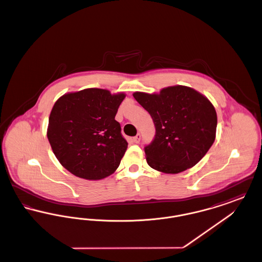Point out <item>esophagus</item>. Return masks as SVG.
I'll return each mask as SVG.
<instances>
[{
	"mask_svg": "<svg viewBox=\"0 0 262 262\" xmlns=\"http://www.w3.org/2000/svg\"><path fill=\"white\" fill-rule=\"evenodd\" d=\"M133 141H134L135 143H138V142L140 141V135L137 134V136L133 138Z\"/></svg>",
	"mask_w": 262,
	"mask_h": 262,
	"instance_id": "esophagus-1",
	"label": "esophagus"
}]
</instances>
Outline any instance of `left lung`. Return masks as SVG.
<instances>
[{
  "label": "left lung",
  "instance_id": "8db88e82",
  "mask_svg": "<svg viewBox=\"0 0 262 262\" xmlns=\"http://www.w3.org/2000/svg\"><path fill=\"white\" fill-rule=\"evenodd\" d=\"M134 97L155 125V137L144 147L151 168L178 174L200 162L216 136L217 115L209 100L183 85L164 88L159 94L135 92Z\"/></svg>",
  "mask_w": 262,
  "mask_h": 262
}]
</instances>
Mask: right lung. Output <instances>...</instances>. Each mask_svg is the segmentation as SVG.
<instances>
[{"instance_id":"1","label":"right lung","mask_w":262,"mask_h":262,"mask_svg":"<svg viewBox=\"0 0 262 262\" xmlns=\"http://www.w3.org/2000/svg\"><path fill=\"white\" fill-rule=\"evenodd\" d=\"M124 93L88 88L62 95L49 118L47 137L57 159L72 174L101 180L119 167L127 148L115 120Z\"/></svg>"}]
</instances>
